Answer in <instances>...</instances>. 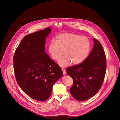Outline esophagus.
I'll list each match as a JSON object with an SVG mask.
<instances>
[{"label": "esophagus", "instance_id": "1", "mask_svg": "<svg viewBox=\"0 0 120 120\" xmlns=\"http://www.w3.org/2000/svg\"><path fill=\"white\" fill-rule=\"evenodd\" d=\"M62 71H63V74H64V75H65V74H66V71H65V70L64 69H62Z\"/></svg>", "mask_w": 120, "mask_h": 120}]
</instances>
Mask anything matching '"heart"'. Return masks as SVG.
<instances>
[{"instance_id":"1","label":"heart","mask_w":120,"mask_h":120,"mask_svg":"<svg viewBox=\"0 0 120 120\" xmlns=\"http://www.w3.org/2000/svg\"><path fill=\"white\" fill-rule=\"evenodd\" d=\"M91 48L89 39L72 33H62L56 40H51L48 47V52L54 60L58 61L64 53L65 56L59 62L62 67H66L72 63L77 65L87 57Z\"/></svg>"}]
</instances>
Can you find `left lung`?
Wrapping results in <instances>:
<instances>
[{
  "mask_svg": "<svg viewBox=\"0 0 120 120\" xmlns=\"http://www.w3.org/2000/svg\"><path fill=\"white\" fill-rule=\"evenodd\" d=\"M94 46L89 56L82 63L67 68L66 73L74 84L70 91L76 100L83 101L95 95L103 83L106 59L101 43L94 38Z\"/></svg>",
  "mask_w": 120,
  "mask_h": 120,
  "instance_id": "obj_1",
  "label": "left lung"
}]
</instances>
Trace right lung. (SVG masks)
Listing matches in <instances>:
<instances>
[{
  "label": "right lung",
  "mask_w": 120,
  "mask_h": 120,
  "mask_svg": "<svg viewBox=\"0 0 120 120\" xmlns=\"http://www.w3.org/2000/svg\"><path fill=\"white\" fill-rule=\"evenodd\" d=\"M51 31L47 27L28 34L21 40L13 57L17 82L26 94L38 101L48 99L54 84L63 74L45 52L46 38Z\"/></svg>",
  "instance_id": "obj_1"
}]
</instances>
